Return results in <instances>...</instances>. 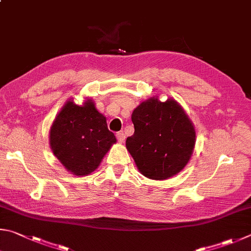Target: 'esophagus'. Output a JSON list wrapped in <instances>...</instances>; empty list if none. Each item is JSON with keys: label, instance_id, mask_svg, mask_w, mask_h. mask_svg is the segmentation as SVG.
<instances>
[{"label": "esophagus", "instance_id": "obj_1", "mask_svg": "<svg viewBox=\"0 0 251 251\" xmlns=\"http://www.w3.org/2000/svg\"><path fill=\"white\" fill-rule=\"evenodd\" d=\"M117 139H118V141L120 142V143L125 142V140H126V134L123 133V132H118V133H117Z\"/></svg>", "mask_w": 251, "mask_h": 251}]
</instances>
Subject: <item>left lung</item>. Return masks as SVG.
Returning a JSON list of instances; mask_svg holds the SVG:
<instances>
[{"mask_svg": "<svg viewBox=\"0 0 251 251\" xmlns=\"http://www.w3.org/2000/svg\"><path fill=\"white\" fill-rule=\"evenodd\" d=\"M134 133L126 138V150L144 176L166 179L185 168L195 147V129L174 99L152 98L133 110Z\"/></svg>", "mask_w": 251, "mask_h": 251, "instance_id": "8db88e82", "label": "left lung"}]
</instances>
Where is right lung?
I'll list each match as a JSON object with an SVG mask.
<instances>
[{
    "label": "right lung",
    "mask_w": 251,
    "mask_h": 251,
    "mask_svg": "<svg viewBox=\"0 0 251 251\" xmlns=\"http://www.w3.org/2000/svg\"><path fill=\"white\" fill-rule=\"evenodd\" d=\"M116 142L105 117L98 112L91 99H87L82 105L67 101L50 131L54 155L77 176L94 172Z\"/></svg>",
    "instance_id": "right-lung-1"
}]
</instances>
